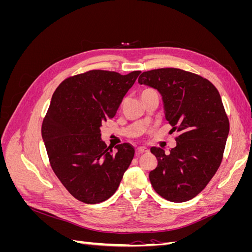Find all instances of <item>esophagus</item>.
<instances>
[{"instance_id": "34e87169", "label": "esophagus", "mask_w": 252, "mask_h": 252, "mask_svg": "<svg viewBox=\"0 0 252 252\" xmlns=\"http://www.w3.org/2000/svg\"><path fill=\"white\" fill-rule=\"evenodd\" d=\"M147 151H148L147 148H145V147H139V148H136V155L140 156V155L145 154V152H147Z\"/></svg>"}]
</instances>
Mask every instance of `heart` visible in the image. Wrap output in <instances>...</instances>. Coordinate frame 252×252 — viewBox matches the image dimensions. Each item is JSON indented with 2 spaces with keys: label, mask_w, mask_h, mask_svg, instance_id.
<instances>
[{
  "label": "heart",
  "mask_w": 252,
  "mask_h": 252,
  "mask_svg": "<svg viewBox=\"0 0 252 252\" xmlns=\"http://www.w3.org/2000/svg\"><path fill=\"white\" fill-rule=\"evenodd\" d=\"M150 91H154V90H151V89H146V90H144V91H143V94H145V93H150Z\"/></svg>",
  "instance_id": "heart-1"
}]
</instances>
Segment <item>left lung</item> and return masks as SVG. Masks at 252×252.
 <instances>
[{
  "mask_svg": "<svg viewBox=\"0 0 252 252\" xmlns=\"http://www.w3.org/2000/svg\"><path fill=\"white\" fill-rule=\"evenodd\" d=\"M139 83L162 96L177 146L165 155L152 147L158 166L149 180L158 194L174 203L193 199L216 174L223 158L229 121L218 89L200 75L178 68L143 72Z\"/></svg>",
  "mask_w": 252,
  "mask_h": 252,
  "instance_id": "left-lung-1",
  "label": "left lung"
}]
</instances>
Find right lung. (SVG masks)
Here are the masks:
<instances>
[{"label":"right lung","instance_id":"right-lung-1","mask_svg":"<svg viewBox=\"0 0 252 252\" xmlns=\"http://www.w3.org/2000/svg\"><path fill=\"white\" fill-rule=\"evenodd\" d=\"M140 73L91 70L63 81L51 97L42 138L53 172L83 203L109 199L131 164V145H118L112 152L102 140L100 128L116 116Z\"/></svg>","mask_w":252,"mask_h":252}]
</instances>
